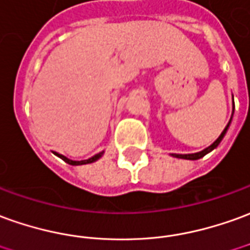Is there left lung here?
I'll return each instance as SVG.
<instances>
[{
  "label": "left lung",
  "instance_id": "8db88e82",
  "mask_svg": "<svg viewBox=\"0 0 250 250\" xmlns=\"http://www.w3.org/2000/svg\"><path fill=\"white\" fill-rule=\"evenodd\" d=\"M230 122H231V119L229 120L228 125L225 127V130L222 131V134L218 137V139H216L215 142L212 143V145H210L208 147H206L204 150H202V151H199V153H193V154H173L174 157H177V158H184V160H199V158H202V157H204V155L207 154V153H210L211 150H214L221 143V141L223 139V137H225V134H226V131H228L229 125H230Z\"/></svg>",
  "mask_w": 250,
  "mask_h": 250
}]
</instances>
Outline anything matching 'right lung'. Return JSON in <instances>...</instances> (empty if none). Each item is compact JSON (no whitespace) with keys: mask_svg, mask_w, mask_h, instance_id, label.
Instances as JSON below:
<instances>
[{"mask_svg":"<svg viewBox=\"0 0 250 250\" xmlns=\"http://www.w3.org/2000/svg\"><path fill=\"white\" fill-rule=\"evenodd\" d=\"M55 154L58 155L59 158H62L64 162L70 164V165H83V164H89V162H93V161H96V160H99L101 155H103V151H101V153H99V154L93 155V157H90V158H88V160H83V161H73V160H69L67 157H64V155H62V154H58V153H55Z\"/></svg>","mask_w":250,"mask_h":250,"instance_id":"1","label":"right lung"}]
</instances>
